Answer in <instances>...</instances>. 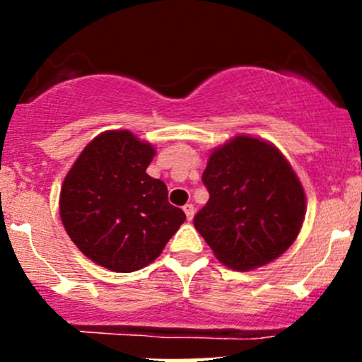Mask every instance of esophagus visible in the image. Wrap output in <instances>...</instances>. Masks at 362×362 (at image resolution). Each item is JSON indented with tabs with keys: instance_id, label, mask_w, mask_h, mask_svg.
Segmentation results:
<instances>
[{
	"instance_id": "34e87169",
	"label": "esophagus",
	"mask_w": 362,
	"mask_h": 362,
	"mask_svg": "<svg viewBox=\"0 0 362 362\" xmlns=\"http://www.w3.org/2000/svg\"><path fill=\"white\" fill-rule=\"evenodd\" d=\"M184 211H185V217H187V221H192V217H194V204L187 203L184 206Z\"/></svg>"
}]
</instances>
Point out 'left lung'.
<instances>
[{
  "instance_id": "1",
  "label": "left lung",
  "mask_w": 362,
  "mask_h": 362,
  "mask_svg": "<svg viewBox=\"0 0 362 362\" xmlns=\"http://www.w3.org/2000/svg\"><path fill=\"white\" fill-rule=\"evenodd\" d=\"M210 199L194 228L222 264L250 272L280 257L298 238L306 198L282 152L240 134L214 148L203 171Z\"/></svg>"
}]
</instances>
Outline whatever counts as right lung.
Here are the masks:
<instances>
[{"instance_id":"right-lung-1","label":"right lung","mask_w":362,"mask_h":362,"mask_svg":"<svg viewBox=\"0 0 362 362\" xmlns=\"http://www.w3.org/2000/svg\"><path fill=\"white\" fill-rule=\"evenodd\" d=\"M156 148L127 129L98 134L64 177L59 215L71 242L115 273L145 268L185 221L163 180L147 175Z\"/></svg>"}]
</instances>
